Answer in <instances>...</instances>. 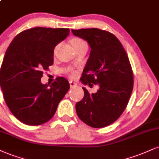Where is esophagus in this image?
Wrapping results in <instances>:
<instances>
[{
	"mask_svg": "<svg viewBox=\"0 0 159 159\" xmlns=\"http://www.w3.org/2000/svg\"><path fill=\"white\" fill-rule=\"evenodd\" d=\"M70 87H75L77 86V84L75 83V82L72 81H70Z\"/></svg>",
	"mask_w": 159,
	"mask_h": 159,
	"instance_id": "obj_1",
	"label": "esophagus"
}]
</instances>
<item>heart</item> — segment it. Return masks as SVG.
Segmentation results:
<instances>
[{
    "instance_id": "obj_1",
    "label": "heart",
    "mask_w": 159,
    "mask_h": 159,
    "mask_svg": "<svg viewBox=\"0 0 159 159\" xmlns=\"http://www.w3.org/2000/svg\"><path fill=\"white\" fill-rule=\"evenodd\" d=\"M72 45H73V47H77V46L85 44V43H86V42L84 41L83 39H81V38H74V39H72ZM70 75L71 76V77H75V76L76 75V72L73 71V70H70Z\"/></svg>"
}]
</instances>
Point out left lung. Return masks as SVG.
I'll list each match as a JSON object with an SVG mask.
<instances>
[{
  "label": "left lung",
  "instance_id": "1",
  "mask_svg": "<svg viewBox=\"0 0 159 159\" xmlns=\"http://www.w3.org/2000/svg\"><path fill=\"white\" fill-rule=\"evenodd\" d=\"M74 35L86 40L91 51L81 81L95 93L83 87L84 96L76 103L78 118L94 128L107 127L121 116L133 88V72L127 52L119 40L108 31L97 28L72 30Z\"/></svg>",
  "mask_w": 159,
  "mask_h": 159
}]
</instances>
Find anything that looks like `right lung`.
<instances>
[{"instance_id":"add662e5","label":"right lung","mask_w":159,"mask_h":159,"mask_svg":"<svg viewBox=\"0 0 159 159\" xmlns=\"http://www.w3.org/2000/svg\"><path fill=\"white\" fill-rule=\"evenodd\" d=\"M68 28L35 27L15 36L6 52L0 84L9 110L22 123L41 125L53 117L70 89L64 77L42 84L43 70L53 64L55 47L66 38Z\"/></svg>"}]
</instances>
